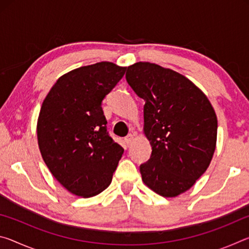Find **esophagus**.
Masks as SVG:
<instances>
[{"mask_svg": "<svg viewBox=\"0 0 249 249\" xmlns=\"http://www.w3.org/2000/svg\"><path fill=\"white\" fill-rule=\"evenodd\" d=\"M133 141H134V134H132V133L128 134L127 136L125 137V142H126V144H127V146H129L130 144H132Z\"/></svg>", "mask_w": 249, "mask_h": 249, "instance_id": "34e87169", "label": "esophagus"}]
</instances>
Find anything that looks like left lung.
I'll list each match as a JSON object with an SVG mask.
<instances>
[{
	"label": "left lung",
	"instance_id": "1",
	"mask_svg": "<svg viewBox=\"0 0 249 249\" xmlns=\"http://www.w3.org/2000/svg\"><path fill=\"white\" fill-rule=\"evenodd\" d=\"M126 80L144 99V134L151 156L141 165L151 190L175 197L204 174L216 146L217 119L206 95L184 75L150 62L127 67Z\"/></svg>",
	"mask_w": 249,
	"mask_h": 249
}]
</instances>
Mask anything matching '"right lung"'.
Segmentation results:
<instances>
[{
  "label": "right lung",
  "mask_w": 249,
  "mask_h": 249,
  "mask_svg": "<svg viewBox=\"0 0 249 249\" xmlns=\"http://www.w3.org/2000/svg\"><path fill=\"white\" fill-rule=\"evenodd\" d=\"M126 68L113 62L61 75L40 107L37 140L52 175L69 192L91 197L107 189L124 153L107 128L102 101Z\"/></svg>",
  "instance_id": "right-lung-1"
}]
</instances>
